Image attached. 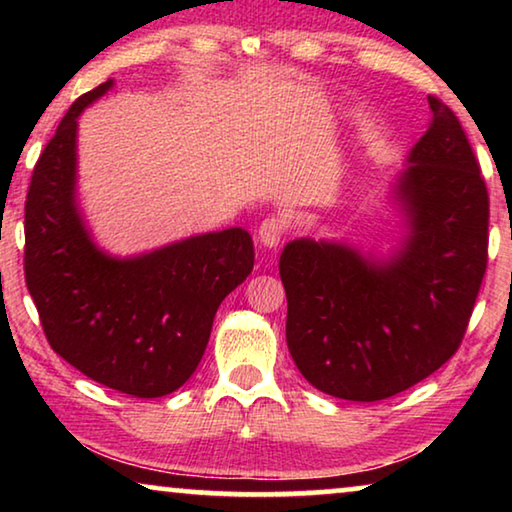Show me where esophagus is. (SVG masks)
Listing matches in <instances>:
<instances>
[{
	"instance_id": "34e87169",
	"label": "esophagus",
	"mask_w": 512,
	"mask_h": 512,
	"mask_svg": "<svg viewBox=\"0 0 512 512\" xmlns=\"http://www.w3.org/2000/svg\"><path fill=\"white\" fill-rule=\"evenodd\" d=\"M284 232H287V223H284V219H280V216H268V219H264L262 225H259V241H262L266 248H277L284 237Z\"/></svg>"
}]
</instances>
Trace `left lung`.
Here are the masks:
<instances>
[{"instance_id": "left-lung-1", "label": "left lung", "mask_w": 512, "mask_h": 512, "mask_svg": "<svg viewBox=\"0 0 512 512\" xmlns=\"http://www.w3.org/2000/svg\"><path fill=\"white\" fill-rule=\"evenodd\" d=\"M431 124L391 185L406 235L386 257L293 239L280 255L287 345L311 386L377 402L436 372L461 345L488 264V189L461 121Z\"/></svg>"}]
</instances>
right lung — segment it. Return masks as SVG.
<instances>
[{"label": "right lung", "instance_id": "obj_1", "mask_svg": "<svg viewBox=\"0 0 512 512\" xmlns=\"http://www.w3.org/2000/svg\"><path fill=\"white\" fill-rule=\"evenodd\" d=\"M112 85L72 103L33 169L24 277L54 352L119 393L162 397L194 375L216 309L253 271L255 248L244 228L133 257L94 244L76 201V133L81 112Z\"/></svg>", "mask_w": 512, "mask_h": 512}]
</instances>
